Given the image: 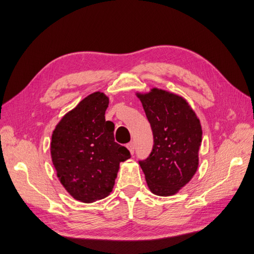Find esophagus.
<instances>
[{
    "label": "esophagus",
    "instance_id": "1",
    "mask_svg": "<svg viewBox=\"0 0 254 254\" xmlns=\"http://www.w3.org/2000/svg\"><path fill=\"white\" fill-rule=\"evenodd\" d=\"M127 148L128 149V151H129V153L130 154H134V151H135V144H134V142H129L127 145Z\"/></svg>",
    "mask_w": 254,
    "mask_h": 254
}]
</instances>
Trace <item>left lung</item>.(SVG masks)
<instances>
[{
	"instance_id": "left-lung-1",
	"label": "left lung",
	"mask_w": 254,
	"mask_h": 254,
	"mask_svg": "<svg viewBox=\"0 0 254 254\" xmlns=\"http://www.w3.org/2000/svg\"><path fill=\"white\" fill-rule=\"evenodd\" d=\"M154 137L150 156L139 161L152 193L171 196L189 183L198 168L200 121L183 97L154 87L137 93Z\"/></svg>"
}]
</instances>
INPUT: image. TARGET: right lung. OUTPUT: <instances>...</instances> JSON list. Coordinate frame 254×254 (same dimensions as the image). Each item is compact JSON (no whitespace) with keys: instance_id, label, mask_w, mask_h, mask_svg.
<instances>
[{"instance_id":"obj_1","label":"right lung","mask_w":254,"mask_h":254,"mask_svg":"<svg viewBox=\"0 0 254 254\" xmlns=\"http://www.w3.org/2000/svg\"><path fill=\"white\" fill-rule=\"evenodd\" d=\"M109 97L96 92L81 100L56 126L51 142L53 165L73 198L94 202L108 196L121 161L130 154L115 142L112 121L105 120Z\"/></svg>"}]
</instances>
